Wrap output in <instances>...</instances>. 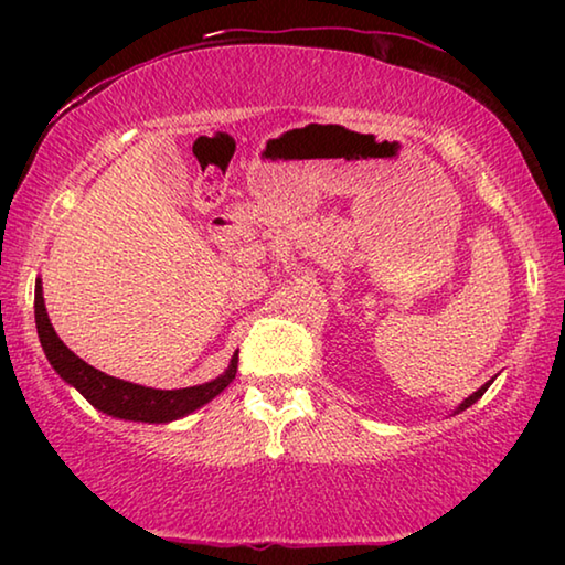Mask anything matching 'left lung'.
Returning <instances> with one entry per match:
<instances>
[{"mask_svg":"<svg viewBox=\"0 0 565 565\" xmlns=\"http://www.w3.org/2000/svg\"><path fill=\"white\" fill-rule=\"evenodd\" d=\"M491 384H493V379H491V381H489V384H483V386H481V388H478V391H473V394H471V396H468V398H463V404H461V406H458V408H456V414H458V411H466V408H468V406H473V404H476V401H478V398H481V396H483V394H486V388H489V386H491Z\"/></svg>","mask_w":565,"mask_h":565,"instance_id":"1","label":"left lung"}]
</instances>
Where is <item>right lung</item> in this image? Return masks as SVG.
Instances as JSON below:
<instances>
[{"instance_id":"obj_1","label":"right lung","mask_w":565,"mask_h":565,"mask_svg":"<svg viewBox=\"0 0 565 565\" xmlns=\"http://www.w3.org/2000/svg\"><path fill=\"white\" fill-rule=\"evenodd\" d=\"M34 319L36 333H40L42 349L46 353V359H50L52 369L66 381V384L79 391L94 408L114 418L141 420V424H169V420H177L191 414V411L209 404V401L222 394L236 376L238 351L232 356V363H228V369L222 376L189 388L161 391L104 374V371L89 366L87 361H82L74 351L66 349L64 341L56 337L52 321L46 317L40 279H36L34 286Z\"/></svg>"}]
</instances>
